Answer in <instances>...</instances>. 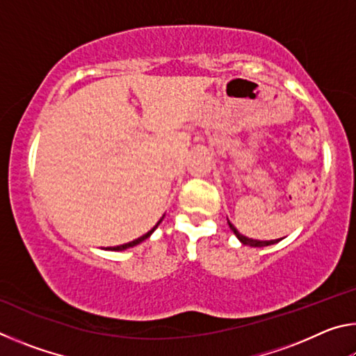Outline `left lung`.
I'll use <instances>...</instances> for the list:
<instances>
[{
    "label": "left lung",
    "mask_w": 356,
    "mask_h": 356,
    "mask_svg": "<svg viewBox=\"0 0 356 356\" xmlns=\"http://www.w3.org/2000/svg\"><path fill=\"white\" fill-rule=\"evenodd\" d=\"M229 222V221H227ZM229 227H231V231L236 234L237 236V238L240 240V242H242L243 245H250V246H268V245H273V243H278L280 240H270V242H262V240H252V238H248V237H245V236H242V234H240L236 227H234L231 222H229Z\"/></svg>",
    "instance_id": "left-lung-1"
}]
</instances>
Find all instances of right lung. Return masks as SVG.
I'll use <instances>...</instances> for the list:
<instances>
[{
	"label": "right lung",
	"instance_id": "obj_1",
	"mask_svg": "<svg viewBox=\"0 0 356 356\" xmlns=\"http://www.w3.org/2000/svg\"><path fill=\"white\" fill-rule=\"evenodd\" d=\"M161 221V220H160ZM159 221V222H160ZM156 227V226H155ZM155 227L154 229H150V231L147 232V234H144V236H141L140 238H136V240H134V242H129V243H124V245H118V246H108L106 250H111V251H122V250H127V248H130V246H135V245H138V243H141L143 240H146L150 234H152L154 231H155Z\"/></svg>",
	"mask_w": 356,
	"mask_h": 356
}]
</instances>
